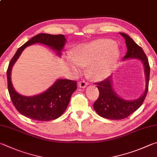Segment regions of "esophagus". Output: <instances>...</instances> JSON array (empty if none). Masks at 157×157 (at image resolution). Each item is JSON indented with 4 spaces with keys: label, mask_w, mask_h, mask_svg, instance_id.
<instances>
[{
    "label": "esophagus",
    "mask_w": 157,
    "mask_h": 157,
    "mask_svg": "<svg viewBox=\"0 0 157 157\" xmlns=\"http://www.w3.org/2000/svg\"><path fill=\"white\" fill-rule=\"evenodd\" d=\"M78 85L79 87H81V88H85V87H86V86H88V83H86V81H81V82H78Z\"/></svg>",
    "instance_id": "34e87169"
}]
</instances>
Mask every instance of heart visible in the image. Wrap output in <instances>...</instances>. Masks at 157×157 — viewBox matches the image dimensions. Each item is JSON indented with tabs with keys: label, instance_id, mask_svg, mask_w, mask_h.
<instances>
[{
	"label": "heart",
	"instance_id": "1",
	"mask_svg": "<svg viewBox=\"0 0 157 157\" xmlns=\"http://www.w3.org/2000/svg\"><path fill=\"white\" fill-rule=\"evenodd\" d=\"M119 51L113 41L98 39L77 46L66 63L73 73L80 74L84 67L94 81L105 80L117 67Z\"/></svg>",
	"mask_w": 157,
	"mask_h": 157
}]
</instances>
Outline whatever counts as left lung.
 <instances>
[{"label": "left lung", "mask_w": 157, "mask_h": 157, "mask_svg": "<svg viewBox=\"0 0 157 157\" xmlns=\"http://www.w3.org/2000/svg\"><path fill=\"white\" fill-rule=\"evenodd\" d=\"M125 38L127 52L123 60L138 59L141 60L144 68L145 87L141 97L134 100L125 99L117 94L113 87L112 76L100 83H96L99 90V97L93 107L100 117L112 120H120L130 116L142 105L146 97L150 78V66L147 58L143 49L134 42L128 34L120 32Z\"/></svg>", "instance_id": "obj_1"}]
</instances>
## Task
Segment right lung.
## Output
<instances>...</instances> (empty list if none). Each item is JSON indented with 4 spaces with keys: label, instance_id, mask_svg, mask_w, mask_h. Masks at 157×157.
Wrapping results in <instances>:
<instances>
[{
    "label": "right lung",
    "instance_id": "obj_1",
    "mask_svg": "<svg viewBox=\"0 0 157 157\" xmlns=\"http://www.w3.org/2000/svg\"><path fill=\"white\" fill-rule=\"evenodd\" d=\"M66 42L67 40L63 34H37L19 48L11 60L7 71L8 91L13 105L23 116L33 120L48 121L60 117L67 109L71 94L77 89L76 81L59 78L44 92L27 97L16 91L11 78L13 66L27 47L36 43L43 44L60 57Z\"/></svg>",
    "mask_w": 157,
    "mask_h": 157
}]
</instances>
